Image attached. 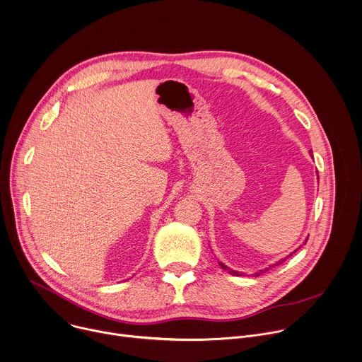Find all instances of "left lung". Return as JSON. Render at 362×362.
<instances>
[{
	"label": "left lung",
	"mask_w": 362,
	"mask_h": 362,
	"mask_svg": "<svg viewBox=\"0 0 362 362\" xmlns=\"http://www.w3.org/2000/svg\"><path fill=\"white\" fill-rule=\"evenodd\" d=\"M310 153H311V155H313V152H311V151H310ZM307 240H308V237H307V238H305V242H304V245H305V243H307ZM298 249H300V247H298ZM298 249H297V250H298ZM297 250H294V252H293V253H296V252H297ZM293 253H291V255H293ZM291 255H290V256H291ZM290 256H287V257H286V259H288V257H290ZM286 259H283V260H281V262H279V263H276V264H281V263H283V262H284V260H286ZM218 264H220V267H221V269H223V270H228V272H230V274H233V276H242V274H240V273H238V272H234V270H230V269H228V267H227V266H224V264H223V263H218ZM276 264H273V266H270V267H274V266H276ZM270 267H269V269H270ZM269 269H266V270H264V272H267V270H269ZM262 273H263V270H260V273H255V276H256V277H257V276H260V274H262Z\"/></svg>",
	"instance_id": "left-lung-1"
}]
</instances>
